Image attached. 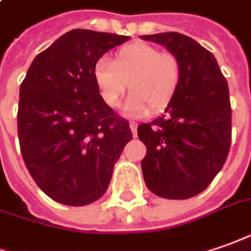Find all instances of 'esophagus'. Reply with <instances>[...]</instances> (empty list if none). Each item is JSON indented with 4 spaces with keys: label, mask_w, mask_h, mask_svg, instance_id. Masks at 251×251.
<instances>
[{
    "label": "esophagus",
    "mask_w": 251,
    "mask_h": 251,
    "mask_svg": "<svg viewBox=\"0 0 251 251\" xmlns=\"http://www.w3.org/2000/svg\"><path fill=\"white\" fill-rule=\"evenodd\" d=\"M129 125H130V129H132V133H133V136H136V133H137V124H136V122H130V124H129Z\"/></svg>",
    "instance_id": "esophagus-1"
}]
</instances>
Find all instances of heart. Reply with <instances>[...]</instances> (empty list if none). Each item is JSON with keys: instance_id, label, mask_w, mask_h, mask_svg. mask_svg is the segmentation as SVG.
Segmentation results:
<instances>
[{"instance_id": "1", "label": "heart", "mask_w": 251, "mask_h": 251, "mask_svg": "<svg viewBox=\"0 0 251 251\" xmlns=\"http://www.w3.org/2000/svg\"><path fill=\"white\" fill-rule=\"evenodd\" d=\"M180 78L178 57L146 42L121 48L114 60L100 57L93 67V79L108 107L118 105L129 82L132 92L124 104L129 117H141L150 108L162 110L176 93Z\"/></svg>"}]
</instances>
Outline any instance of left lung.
<instances>
[{
    "instance_id": "obj_1",
    "label": "left lung",
    "mask_w": 251,
    "mask_h": 251,
    "mask_svg": "<svg viewBox=\"0 0 251 251\" xmlns=\"http://www.w3.org/2000/svg\"><path fill=\"white\" fill-rule=\"evenodd\" d=\"M176 54L181 78L165 114L137 126L147 154L141 170L148 190L166 199H188L213 181L231 146L228 83L213 54L180 32L141 35Z\"/></svg>"
}]
</instances>
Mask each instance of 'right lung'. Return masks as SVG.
<instances>
[{
  "instance_id": "obj_1",
  "label": "right lung",
  "mask_w": 251,
  "mask_h": 251,
  "mask_svg": "<svg viewBox=\"0 0 251 251\" xmlns=\"http://www.w3.org/2000/svg\"><path fill=\"white\" fill-rule=\"evenodd\" d=\"M126 35L76 28L37 54L20 85L18 134L34 181L67 206L96 202L108 188L132 130L104 103L93 67Z\"/></svg>"
}]
</instances>
